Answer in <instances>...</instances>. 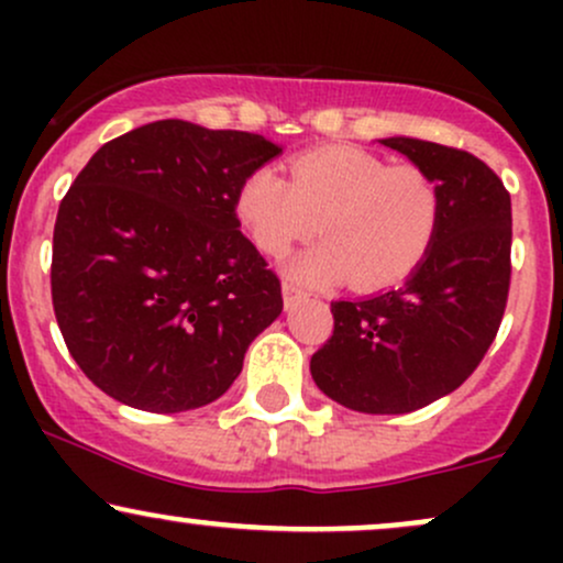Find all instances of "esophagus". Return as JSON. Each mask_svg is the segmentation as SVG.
Returning <instances> with one entry per match:
<instances>
[{
    "instance_id": "obj_1",
    "label": "esophagus",
    "mask_w": 563,
    "mask_h": 563,
    "mask_svg": "<svg viewBox=\"0 0 563 563\" xmlns=\"http://www.w3.org/2000/svg\"><path fill=\"white\" fill-rule=\"evenodd\" d=\"M307 299V294H303L301 288H296L294 283H283V301H286V309H294L296 303Z\"/></svg>"
}]
</instances>
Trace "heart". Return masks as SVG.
Wrapping results in <instances>:
<instances>
[{"label":"heart","mask_w":563,"mask_h":563,"mask_svg":"<svg viewBox=\"0 0 563 563\" xmlns=\"http://www.w3.org/2000/svg\"><path fill=\"white\" fill-rule=\"evenodd\" d=\"M235 214L264 254L280 256L318 230L325 241L286 264L307 286L352 277L357 290L402 283L434 245L442 200L434 179L410 164L389 166L376 153L328 145L290 161V183L275 166L243 179Z\"/></svg>","instance_id":"1"}]
</instances>
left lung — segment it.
I'll return each mask as SVG.
<instances>
[{"mask_svg":"<svg viewBox=\"0 0 563 563\" xmlns=\"http://www.w3.org/2000/svg\"><path fill=\"white\" fill-rule=\"evenodd\" d=\"M380 145L434 179L442 200L434 245L399 288L333 301V335L309 371L333 402L399 416L455 391L495 341L510 283V196L466 151L416 137Z\"/></svg>","mask_w":563,"mask_h":563,"instance_id":"8db88e82","label":"left lung"}]
</instances>
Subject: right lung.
<instances>
[{"mask_svg":"<svg viewBox=\"0 0 563 563\" xmlns=\"http://www.w3.org/2000/svg\"><path fill=\"white\" fill-rule=\"evenodd\" d=\"M280 153L262 134L166 119L89 158L57 211L53 307L97 389L137 410L185 412L241 376L283 296L238 230L235 196Z\"/></svg>","mask_w":563,"mask_h":563,"instance_id":"obj_1","label":"right lung"}]
</instances>
